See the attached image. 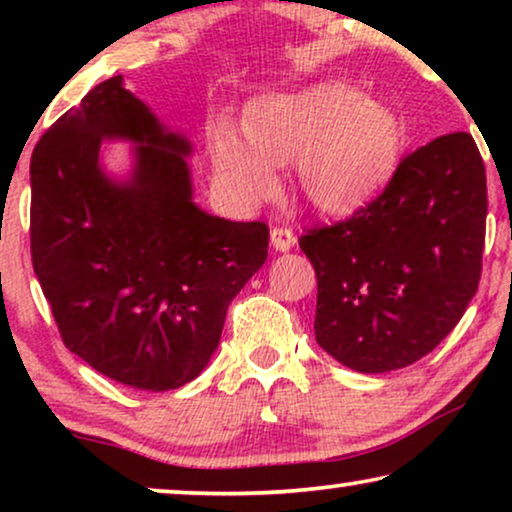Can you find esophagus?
<instances>
[{
	"label": "esophagus",
	"mask_w": 512,
	"mask_h": 512,
	"mask_svg": "<svg viewBox=\"0 0 512 512\" xmlns=\"http://www.w3.org/2000/svg\"><path fill=\"white\" fill-rule=\"evenodd\" d=\"M270 242L277 251H289L296 244V235H293L291 228L286 226H275L270 233Z\"/></svg>",
	"instance_id": "34e87169"
}]
</instances>
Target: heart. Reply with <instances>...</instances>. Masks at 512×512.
Wrapping results in <instances>:
<instances>
[{
	"instance_id": "heart-1",
	"label": "heart",
	"mask_w": 512,
	"mask_h": 512,
	"mask_svg": "<svg viewBox=\"0 0 512 512\" xmlns=\"http://www.w3.org/2000/svg\"><path fill=\"white\" fill-rule=\"evenodd\" d=\"M242 137L212 132L214 170L237 198L258 202L277 188L272 167L298 160V181L321 212L352 214L389 184L401 149V125L389 107L361 100L345 83L254 100Z\"/></svg>"
}]
</instances>
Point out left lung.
I'll return each mask as SVG.
<instances>
[{"mask_svg": "<svg viewBox=\"0 0 512 512\" xmlns=\"http://www.w3.org/2000/svg\"><path fill=\"white\" fill-rule=\"evenodd\" d=\"M485 223V163L468 132H452L408 153L349 219L307 228L319 347L359 373L433 352L478 291Z\"/></svg>", "mask_w": 512, "mask_h": 512, "instance_id": "left-lung-1", "label": "left lung"}]
</instances>
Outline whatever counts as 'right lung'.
<instances>
[{"instance_id":"add662e5","label":"right lung","mask_w":512,"mask_h":512,"mask_svg":"<svg viewBox=\"0 0 512 512\" xmlns=\"http://www.w3.org/2000/svg\"><path fill=\"white\" fill-rule=\"evenodd\" d=\"M140 144L133 179L96 165L102 138ZM186 139L111 76L62 114L32 151L30 249L60 338L125 387L195 380L219 347L228 305L268 258L263 221L193 205Z\"/></svg>"}]
</instances>
